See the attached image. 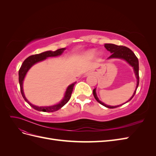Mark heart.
Segmentation results:
<instances>
[{"label":"heart","instance_id":"b5f03b06","mask_svg":"<svg viewBox=\"0 0 156 156\" xmlns=\"http://www.w3.org/2000/svg\"><path fill=\"white\" fill-rule=\"evenodd\" d=\"M96 54V51L94 49H90L85 53V56L87 58H92Z\"/></svg>","mask_w":156,"mask_h":156}]
</instances>
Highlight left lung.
Masks as SVG:
<instances>
[{
  "label": "left lung",
  "instance_id": "8db88e82",
  "mask_svg": "<svg viewBox=\"0 0 156 156\" xmlns=\"http://www.w3.org/2000/svg\"><path fill=\"white\" fill-rule=\"evenodd\" d=\"M104 46L107 51H110V53H112V55L107 59L118 58V59L124 60L126 61V62L131 66L133 67V70H134V73L135 75V77L136 78V88H135V90L133 95H132V96L130 98V99L128 101L122 104V105H124L127 102L129 101L131 99L133 98V96L135 94L136 89H137V87L139 86V60H138V58H136L135 55L134 54L133 52L130 49H129L128 48H126V47H125V46L116 45L115 44H105ZM96 91V88L93 90L94 96V98H95L96 101L100 103L101 105L105 106L107 108H116V107L122 105H115V106H111V105H108L105 104L104 103H103L102 101H101L100 100H99V98L97 96Z\"/></svg>",
  "mask_w": 156,
  "mask_h": 156
}]
</instances>
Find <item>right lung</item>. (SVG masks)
Wrapping results in <instances>:
<instances>
[{"instance_id":"add662e5","label":"right lung","mask_w":156,"mask_h":156,"mask_svg":"<svg viewBox=\"0 0 156 156\" xmlns=\"http://www.w3.org/2000/svg\"><path fill=\"white\" fill-rule=\"evenodd\" d=\"M65 49L66 48H62V49H57L55 51H47L40 54L31 55L25 60L24 62H23V64L21 66L20 70H19V82H20V88H21V92L22 94V96L23 98H24L25 101H27L33 108H34V109L36 111H43V112L56 111L59 110L60 108H62L64 105L66 104L68 101L69 100L71 96H72V93L73 92V87L75 84H76V82L69 84V85L68 87L62 100H61L58 103H57V104H55L54 105H51V106H40H40L32 105V103L28 101V100L26 98L24 94V91H23V81H24L26 75L28 72V71L30 69V68L32 66H34L35 64L37 62H41V61L45 60L48 57L60 56L63 53V52L64 51Z\"/></svg>"}]
</instances>
